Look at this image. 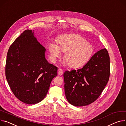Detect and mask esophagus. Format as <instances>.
<instances>
[{
	"label": "esophagus",
	"mask_w": 126,
	"mask_h": 126,
	"mask_svg": "<svg viewBox=\"0 0 126 126\" xmlns=\"http://www.w3.org/2000/svg\"><path fill=\"white\" fill-rule=\"evenodd\" d=\"M58 74L59 75H62L63 74V71L62 69L59 68L58 70Z\"/></svg>",
	"instance_id": "1"
}]
</instances>
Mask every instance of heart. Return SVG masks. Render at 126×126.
<instances>
[{
  "mask_svg": "<svg viewBox=\"0 0 126 126\" xmlns=\"http://www.w3.org/2000/svg\"><path fill=\"white\" fill-rule=\"evenodd\" d=\"M58 45L50 43L48 49L50 58L53 61L65 53L64 59L68 65L72 68L79 67L85 65L91 58L94 48L91 44L87 43L85 38L79 35L64 34L59 37Z\"/></svg>",
  "mask_w": 126,
  "mask_h": 126,
  "instance_id": "heart-1",
  "label": "heart"
}]
</instances>
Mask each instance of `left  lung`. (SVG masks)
<instances>
[{
  "label": "left lung",
  "mask_w": 126,
  "mask_h": 126,
  "mask_svg": "<svg viewBox=\"0 0 126 126\" xmlns=\"http://www.w3.org/2000/svg\"><path fill=\"white\" fill-rule=\"evenodd\" d=\"M110 56L106 48L98 51L81 69L63 74L67 101L75 106L88 105L96 100L108 81Z\"/></svg>",
  "instance_id": "1"
}]
</instances>
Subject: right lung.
I'll list each match as a JSON object with an SVG mask.
<instances>
[{"label": "right lung", "mask_w": 126, "mask_h": 126, "mask_svg": "<svg viewBox=\"0 0 126 126\" xmlns=\"http://www.w3.org/2000/svg\"><path fill=\"white\" fill-rule=\"evenodd\" d=\"M46 51L31 30L24 31L8 49L6 78L15 96L26 104L41 101L57 75L58 68L47 62Z\"/></svg>", "instance_id": "right-lung-1"}]
</instances>
